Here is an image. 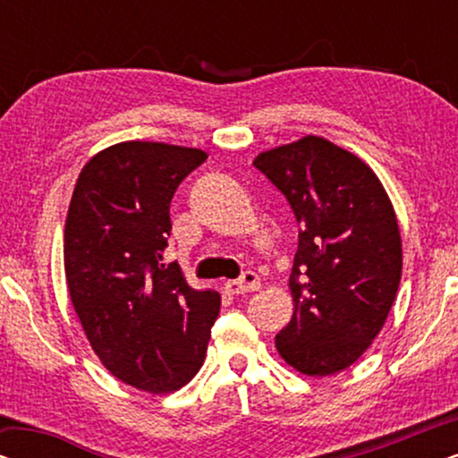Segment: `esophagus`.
Returning <instances> with one entry per match:
<instances>
[{
  "instance_id": "34e87169",
  "label": "esophagus",
  "mask_w": 458,
  "mask_h": 458,
  "mask_svg": "<svg viewBox=\"0 0 458 458\" xmlns=\"http://www.w3.org/2000/svg\"><path fill=\"white\" fill-rule=\"evenodd\" d=\"M225 290L231 292V293H246V292H256L260 287V281H259V275L254 271H246L242 275L240 279H233V281H225Z\"/></svg>"
}]
</instances>
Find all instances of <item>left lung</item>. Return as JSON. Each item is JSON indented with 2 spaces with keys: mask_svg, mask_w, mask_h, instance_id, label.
<instances>
[{
  "mask_svg": "<svg viewBox=\"0 0 458 458\" xmlns=\"http://www.w3.org/2000/svg\"><path fill=\"white\" fill-rule=\"evenodd\" d=\"M254 166L284 193L300 225L292 321L281 359L310 377L359 360L384 327L403 277L396 212L371 168L323 137L262 152Z\"/></svg>",
  "mask_w": 458,
  "mask_h": 458,
  "instance_id": "obj_1",
  "label": "left lung"
}]
</instances>
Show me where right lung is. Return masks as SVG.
Wrapping results in <instances>:
<instances>
[{"label":"right lung","mask_w":458,"mask_h":458,"mask_svg":"<svg viewBox=\"0 0 458 458\" xmlns=\"http://www.w3.org/2000/svg\"><path fill=\"white\" fill-rule=\"evenodd\" d=\"M208 158L196 148L123 141L81 171L64 227L68 293L104 367L149 394L183 387L202 367L221 296L165 265L173 193Z\"/></svg>","instance_id":"1"}]
</instances>
